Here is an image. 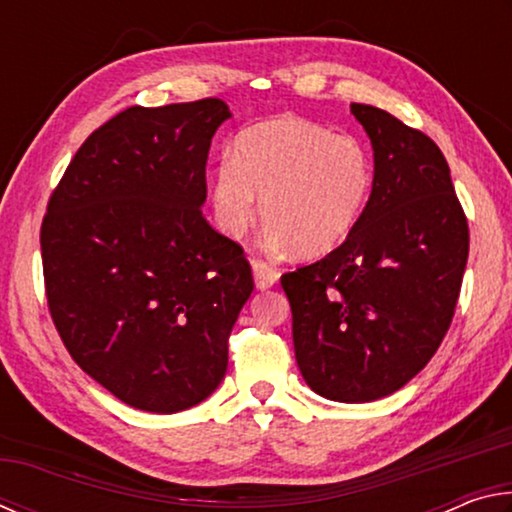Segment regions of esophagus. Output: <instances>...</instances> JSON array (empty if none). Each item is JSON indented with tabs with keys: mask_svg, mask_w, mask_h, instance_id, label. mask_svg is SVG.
Masks as SVG:
<instances>
[{
	"mask_svg": "<svg viewBox=\"0 0 512 512\" xmlns=\"http://www.w3.org/2000/svg\"><path fill=\"white\" fill-rule=\"evenodd\" d=\"M253 275H255V284L257 289H271L273 284L277 282V277H280V273L275 271L273 266H268L266 262H262V259H253Z\"/></svg>",
	"mask_w": 512,
	"mask_h": 512,
	"instance_id": "1",
	"label": "esophagus"
}]
</instances>
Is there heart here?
<instances>
[{
	"mask_svg": "<svg viewBox=\"0 0 512 512\" xmlns=\"http://www.w3.org/2000/svg\"><path fill=\"white\" fill-rule=\"evenodd\" d=\"M375 185L372 155L359 137L334 135L314 121L284 117L241 133L212 183L214 219L241 239L262 221L277 246L318 257L348 239Z\"/></svg>",
	"mask_w": 512,
	"mask_h": 512,
	"instance_id": "obj_1",
	"label": "heart"
}]
</instances>
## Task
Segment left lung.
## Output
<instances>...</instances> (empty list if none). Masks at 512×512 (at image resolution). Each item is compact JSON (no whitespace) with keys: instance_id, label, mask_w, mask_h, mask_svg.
<instances>
[{"instance_id":"obj_1","label":"left lung","mask_w":512,"mask_h":512,"mask_svg":"<svg viewBox=\"0 0 512 512\" xmlns=\"http://www.w3.org/2000/svg\"><path fill=\"white\" fill-rule=\"evenodd\" d=\"M350 110L375 151L370 201L339 248L280 282L307 386L359 404L400 391L436 354L461 293L470 230L436 142L381 108Z\"/></svg>"}]
</instances>
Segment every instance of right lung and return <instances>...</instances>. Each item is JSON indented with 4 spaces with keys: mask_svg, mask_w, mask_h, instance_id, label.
I'll return each mask as SVG.
<instances>
[{
    "mask_svg": "<svg viewBox=\"0 0 512 512\" xmlns=\"http://www.w3.org/2000/svg\"><path fill=\"white\" fill-rule=\"evenodd\" d=\"M221 99L133 106L69 162L40 230L51 318L72 359L128 406L210 397L253 293L244 250L203 216Z\"/></svg>",
    "mask_w": 512,
    "mask_h": 512,
    "instance_id": "right-lung-1",
    "label": "right lung"
}]
</instances>
